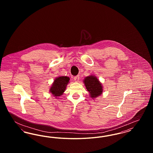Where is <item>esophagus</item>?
I'll use <instances>...</instances> for the list:
<instances>
[{
    "instance_id": "34e87169",
    "label": "esophagus",
    "mask_w": 153,
    "mask_h": 153,
    "mask_svg": "<svg viewBox=\"0 0 153 153\" xmlns=\"http://www.w3.org/2000/svg\"><path fill=\"white\" fill-rule=\"evenodd\" d=\"M74 80H75V81H76V82H78L79 80H80V76L79 75H77V76H74Z\"/></svg>"
}]
</instances>
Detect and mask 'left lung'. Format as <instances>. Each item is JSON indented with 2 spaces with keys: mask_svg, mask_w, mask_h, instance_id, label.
<instances>
[{
  "mask_svg": "<svg viewBox=\"0 0 153 153\" xmlns=\"http://www.w3.org/2000/svg\"><path fill=\"white\" fill-rule=\"evenodd\" d=\"M84 82L91 97L95 98L102 94V84L95 76H88L84 80Z\"/></svg>",
  "mask_w": 153,
  "mask_h": 153,
  "instance_id": "8db88e82",
  "label": "left lung"
}]
</instances>
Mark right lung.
<instances>
[{
    "label": "right lung",
    "instance_id": "1",
    "mask_svg": "<svg viewBox=\"0 0 153 153\" xmlns=\"http://www.w3.org/2000/svg\"><path fill=\"white\" fill-rule=\"evenodd\" d=\"M69 80L67 76H60L56 78L50 89V92L56 97L60 96L64 92Z\"/></svg>",
    "mask_w": 153,
    "mask_h": 153
}]
</instances>
